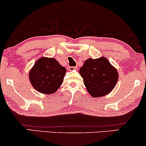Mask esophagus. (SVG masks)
<instances>
[{"label":"esophagus","instance_id":"esophagus-1","mask_svg":"<svg viewBox=\"0 0 146 146\" xmlns=\"http://www.w3.org/2000/svg\"><path fill=\"white\" fill-rule=\"evenodd\" d=\"M68 69H69V71H74V70H77L78 69V67L77 66H70L69 68H68Z\"/></svg>","mask_w":146,"mask_h":146}]
</instances>
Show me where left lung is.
Masks as SVG:
<instances>
[{
	"label": "left lung",
	"mask_w": 146,
	"mask_h": 146,
	"mask_svg": "<svg viewBox=\"0 0 146 146\" xmlns=\"http://www.w3.org/2000/svg\"><path fill=\"white\" fill-rule=\"evenodd\" d=\"M79 72L87 91L93 98L109 94L116 86L119 78L116 68L103 56L87 59Z\"/></svg>",
	"instance_id": "left-lung-1"
}]
</instances>
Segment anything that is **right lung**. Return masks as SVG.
Listing matches in <instances>:
<instances>
[{
    "instance_id": "obj_1",
    "label": "right lung",
    "mask_w": 146,
    "mask_h": 146,
    "mask_svg": "<svg viewBox=\"0 0 146 146\" xmlns=\"http://www.w3.org/2000/svg\"><path fill=\"white\" fill-rule=\"evenodd\" d=\"M66 72V68L56 59L41 57L30 69L29 81L38 92L51 95L56 92L62 85Z\"/></svg>"
}]
</instances>
